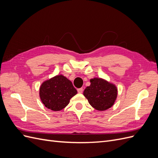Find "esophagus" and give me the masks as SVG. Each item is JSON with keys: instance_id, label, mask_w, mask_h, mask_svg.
<instances>
[{"instance_id": "1", "label": "esophagus", "mask_w": 158, "mask_h": 158, "mask_svg": "<svg viewBox=\"0 0 158 158\" xmlns=\"http://www.w3.org/2000/svg\"><path fill=\"white\" fill-rule=\"evenodd\" d=\"M77 90H78V92L80 94H82L83 92V88H79Z\"/></svg>"}]
</instances>
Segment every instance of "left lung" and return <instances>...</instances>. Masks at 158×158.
I'll use <instances>...</instances> for the list:
<instances>
[{"mask_svg": "<svg viewBox=\"0 0 158 158\" xmlns=\"http://www.w3.org/2000/svg\"><path fill=\"white\" fill-rule=\"evenodd\" d=\"M91 84L84 91V95L89 103L98 111H105L111 107L117 97L115 85L100 78L90 80Z\"/></svg>", "mask_w": 158, "mask_h": 158, "instance_id": "1", "label": "left lung"}]
</instances>
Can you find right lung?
I'll list each match as a JSON object with an SVG mask.
<instances>
[{"instance_id":"add662e5","label":"right lung","mask_w":158,"mask_h":158,"mask_svg":"<svg viewBox=\"0 0 158 158\" xmlns=\"http://www.w3.org/2000/svg\"><path fill=\"white\" fill-rule=\"evenodd\" d=\"M77 94L70 80L63 75H57L42 83L40 97L44 106L58 111L68 106L70 99Z\"/></svg>"}]
</instances>
